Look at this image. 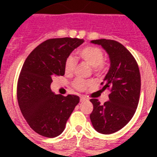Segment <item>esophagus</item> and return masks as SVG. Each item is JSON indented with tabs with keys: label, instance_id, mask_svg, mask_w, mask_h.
<instances>
[{
	"label": "esophagus",
	"instance_id": "1",
	"mask_svg": "<svg viewBox=\"0 0 157 157\" xmlns=\"http://www.w3.org/2000/svg\"><path fill=\"white\" fill-rule=\"evenodd\" d=\"M87 100V98L86 97H84V96H81V98H80V101L81 102H84V101Z\"/></svg>",
	"mask_w": 157,
	"mask_h": 157
}]
</instances>
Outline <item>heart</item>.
Masks as SVG:
<instances>
[{"label":"heart","instance_id":"b5f03b06","mask_svg":"<svg viewBox=\"0 0 157 157\" xmlns=\"http://www.w3.org/2000/svg\"><path fill=\"white\" fill-rule=\"evenodd\" d=\"M79 55L83 61L93 67L94 71H101L104 69L105 63L103 62L104 55L102 50L99 48L95 46H87L80 50ZM76 64V63L74 57L69 55L65 60V64H64L65 73L67 75H71L73 73ZM90 84L91 82L90 81H83L81 79H76L74 81L72 86L77 90L83 91L86 90Z\"/></svg>","mask_w":157,"mask_h":157}]
</instances>
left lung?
Returning a JSON list of instances; mask_svg holds the SVG:
<instances>
[{
  "instance_id": "1",
  "label": "left lung",
  "mask_w": 157,
  "mask_h": 157,
  "mask_svg": "<svg viewBox=\"0 0 157 157\" xmlns=\"http://www.w3.org/2000/svg\"><path fill=\"white\" fill-rule=\"evenodd\" d=\"M91 42L100 45L109 55L111 67L101 85L102 90L111 93L103 104L91 98L94 109L90 117L96 131L113 134L125 126L136 112L141 90L139 68L131 53L118 41L100 39Z\"/></svg>"
}]
</instances>
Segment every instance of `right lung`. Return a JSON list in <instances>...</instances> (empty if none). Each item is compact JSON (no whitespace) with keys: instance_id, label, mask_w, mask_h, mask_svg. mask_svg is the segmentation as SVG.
I'll list each match as a JSON object with an SVG mask.
<instances>
[{"instance_id":"obj_1","label":"right lung","mask_w":157,"mask_h":157,"mask_svg":"<svg viewBox=\"0 0 157 157\" xmlns=\"http://www.w3.org/2000/svg\"><path fill=\"white\" fill-rule=\"evenodd\" d=\"M84 42L79 38L49 39L36 47L26 59L17 85L21 112L29 126L41 136L62 134L80 98L74 94H54L52 77L65 74V60Z\"/></svg>"}]
</instances>
